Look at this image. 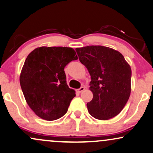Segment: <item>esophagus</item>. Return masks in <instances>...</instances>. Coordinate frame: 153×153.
<instances>
[{
    "label": "esophagus",
    "mask_w": 153,
    "mask_h": 153,
    "mask_svg": "<svg viewBox=\"0 0 153 153\" xmlns=\"http://www.w3.org/2000/svg\"><path fill=\"white\" fill-rule=\"evenodd\" d=\"M84 89H85V87H84V86H82L80 88H79V89H77V92L78 93H82L83 91H84Z\"/></svg>",
    "instance_id": "1"
}]
</instances>
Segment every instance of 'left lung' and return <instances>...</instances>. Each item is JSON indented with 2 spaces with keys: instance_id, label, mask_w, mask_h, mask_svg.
<instances>
[{
  "instance_id": "1",
  "label": "left lung",
  "mask_w": 153,
  "mask_h": 153,
  "mask_svg": "<svg viewBox=\"0 0 153 153\" xmlns=\"http://www.w3.org/2000/svg\"><path fill=\"white\" fill-rule=\"evenodd\" d=\"M81 63L91 75L93 99L87 103L90 115L99 120L114 118L124 108L131 91V69L114 49L91 45L76 48Z\"/></svg>"
}]
</instances>
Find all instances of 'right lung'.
I'll list each match as a JSON object with an SVG mask.
<instances>
[{
	"label": "right lung",
	"mask_w": 153,
	"mask_h": 153,
	"mask_svg": "<svg viewBox=\"0 0 153 153\" xmlns=\"http://www.w3.org/2000/svg\"><path fill=\"white\" fill-rule=\"evenodd\" d=\"M77 59L74 50L66 47H40L28 54L20 84L28 105L39 118L54 120L67 112L76 94L67 84L65 67Z\"/></svg>",
	"instance_id": "1"
}]
</instances>
